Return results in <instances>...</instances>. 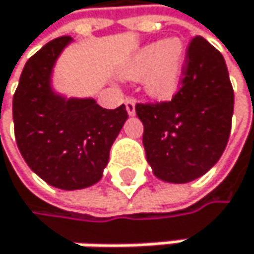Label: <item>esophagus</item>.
<instances>
[{"label": "esophagus", "mask_w": 254, "mask_h": 254, "mask_svg": "<svg viewBox=\"0 0 254 254\" xmlns=\"http://www.w3.org/2000/svg\"><path fill=\"white\" fill-rule=\"evenodd\" d=\"M125 106H126V111H128L129 116L135 114V100L132 97H126L125 99Z\"/></svg>", "instance_id": "obj_1"}]
</instances>
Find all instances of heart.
Returning <instances> with one entry per match:
<instances>
[{"mask_svg": "<svg viewBox=\"0 0 254 254\" xmlns=\"http://www.w3.org/2000/svg\"><path fill=\"white\" fill-rule=\"evenodd\" d=\"M186 50L178 38L143 47L125 68L129 79H143L146 91L154 97L172 96L181 80Z\"/></svg>", "mask_w": 254, "mask_h": 254, "instance_id": "obj_1", "label": "heart"}]
</instances>
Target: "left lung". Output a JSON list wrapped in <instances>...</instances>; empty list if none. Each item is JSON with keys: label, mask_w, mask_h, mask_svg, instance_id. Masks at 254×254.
<instances>
[{"label": "left lung", "mask_w": 254, "mask_h": 254, "mask_svg": "<svg viewBox=\"0 0 254 254\" xmlns=\"http://www.w3.org/2000/svg\"><path fill=\"white\" fill-rule=\"evenodd\" d=\"M233 105L222 55L204 38H192L172 99L135 105L154 174L169 183H189L206 174L227 146Z\"/></svg>", "instance_id": "left-lung-1"}]
</instances>
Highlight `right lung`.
Here are the masks:
<instances>
[{
	"instance_id": "1",
	"label": "right lung",
	"mask_w": 254,
	"mask_h": 254,
	"mask_svg": "<svg viewBox=\"0 0 254 254\" xmlns=\"http://www.w3.org/2000/svg\"><path fill=\"white\" fill-rule=\"evenodd\" d=\"M70 39L56 38L28 59L13 94L15 138L22 158L45 183L64 190L100 180L111 144L128 119L125 105L105 110L93 99L65 100L52 93V68Z\"/></svg>"
}]
</instances>
